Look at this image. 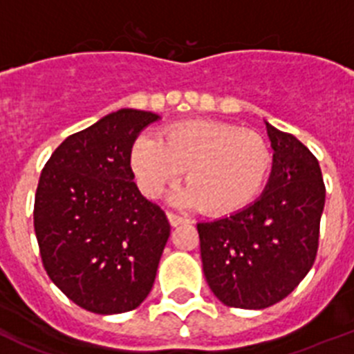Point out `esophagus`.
Segmentation results:
<instances>
[{"instance_id": "esophagus-1", "label": "esophagus", "mask_w": 354, "mask_h": 354, "mask_svg": "<svg viewBox=\"0 0 354 354\" xmlns=\"http://www.w3.org/2000/svg\"><path fill=\"white\" fill-rule=\"evenodd\" d=\"M167 218H169V224L173 225V227H178V225H181V224H189V218L176 215V213H173V212H167Z\"/></svg>"}]
</instances>
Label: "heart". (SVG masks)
I'll return each instance as SVG.
<instances>
[{"mask_svg": "<svg viewBox=\"0 0 354 354\" xmlns=\"http://www.w3.org/2000/svg\"><path fill=\"white\" fill-rule=\"evenodd\" d=\"M130 164L139 189L158 197L187 176L178 194L185 206L218 215L243 209L259 196L272 169V151L250 130L212 120H189L165 127L160 138L145 133L133 142Z\"/></svg>", "mask_w": 354, "mask_h": 354, "instance_id": "obj_1", "label": "heart"}]
</instances>
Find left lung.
I'll return each mask as SVG.
<instances>
[{"label": "left lung", "instance_id": "left-lung-1", "mask_svg": "<svg viewBox=\"0 0 354 354\" xmlns=\"http://www.w3.org/2000/svg\"><path fill=\"white\" fill-rule=\"evenodd\" d=\"M264 123L273 162L263 194L236 213L197 224L209 289L227 307L248 310L284 300L312 268L326 196L307 146Z\"/></svg>", "mask_w": 354, "mask_h": 354}]
</instances>
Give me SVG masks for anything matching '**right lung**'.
<instances>
[{
    "instance_id": "right-lung-1",
    "label": "right lung",
    "mask_w": 354,
    "mask_h": 354,
    "mask_svg": "<svg viewBox=\"0 0 354 354\" xmlns=\"http://www.w3.org/2000/svg\"><path fill=\"white\" fill-rule=\"evenodd\" d=\"M158 118L138 109L107 114L68 136L40 174L33 218L44 268L95 314L133 310L153 288L171 225L133 183L130 153Z\"/></svg>"
}]
</instances>
